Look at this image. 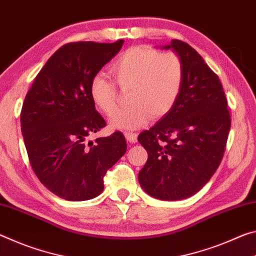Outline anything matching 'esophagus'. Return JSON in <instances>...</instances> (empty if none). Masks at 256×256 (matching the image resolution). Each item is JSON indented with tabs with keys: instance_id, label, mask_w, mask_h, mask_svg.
<instances>
[{
	"instance_id": "34e87169",
	"label": "esophagus",
	"mask_w": 256,
	"mask_h": 256,
	"mask_svg": "<svg viewBox=\"0 0 256 256\" xmlns=\"http://www.w3.org/2000/svg\"><path fill=\"white\" fill-rule=\"evenodd\" d=\"M124 137L126 140H127V142H129V143H136L137 142V135L135 132H124Z\"/></svg>"
}]
</instances>
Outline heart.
Segmentation results:
<instances>
[{
  "instance_id": "heart-1",
  "label": "heart",
  "mask_w": 256,
  "mask_h": 256,
  "mask_svg": "<svg viewBox=\"0 0 256 256\" xmlns=\"http://www.w3.org/2000/svg\"><path fill=\"white\" fill-rule=\"evenodd\" d=\"M110 72L121 90H129L130 106L110 119L114 129L132 130L143 127L150 116L162 118L172 110L182 93L185 66L178 54L162 53L150 46H134L112 62ZM95 106L111 116L119 104V90L108 78L96 74L90 84Z\"/></svg>"
}]
</instances>
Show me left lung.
Instances as JSON below:
<instances>
[{"instance_id":"left-lung-1","label":"left lung","mask_w":256,"mask_h":256,"mask_svg":"<svg viewBox=\"0 0 256 256\" xmlns=\"http://www.w3.org/2000/svg\"><path fill=\"white\" fill-rule=\"evenodd\" d=\"M163 48L182 58L185 79L172 110L138 136L148 154L138 182L152 198L179 200L202 190L216 171L232 119L220 79L203 58L179 40Z\"/></svg>"}]
</instances>
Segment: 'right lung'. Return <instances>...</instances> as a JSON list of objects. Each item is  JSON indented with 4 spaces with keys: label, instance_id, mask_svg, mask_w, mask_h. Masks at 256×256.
Here are the masks:
<instances>
[{
    "label": "right lung",
    "instance_id": "1",
    "mask_svg": "<svg viewBox=\"0 0 256 256\" xmlns=\"http://www.w3.org/2000/svg\"><path fill=\"white\" fill-rule=\"evenodd\" d=\"M76 42L48 58L24 98L20 122L29 162L40 182L66 200H86L104 190L106 171L127 150L124 136L86 142L106 127L90 96L92 78L122 48Z\"/></svg>",
    "mask_w": 256,
    "mask_h": 256
}]
</instances>
